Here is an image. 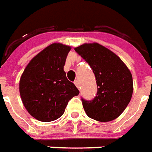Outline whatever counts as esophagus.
Returning a JSON list of instances; mask_svg holds the SVG:
<instances>
[{
  "mask_svg": "<svg viewBox=\"0 0 152 152\" xmlns=\"http://www.w3.org/2000/svg\"><path fill=\"white\" fill-rule=\"evenodd\" d=\"M74 83H75V85H76V87H77V88H78V89L80 90V83H79V81H78V80H76V81H75V82H74Z\"/></svg>",
  "mask_w": 152,
  "mask_h": 152,
  "instance_id": "esophagus-1",
  "label": "esophagus"
}]
</instances>
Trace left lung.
<instances>
[{"label":"left lung","mask_w":152,"mask_h":152,"mask_svg":"<svg viewBox=\"0 0 152 152\" xmlns=\"http://www.w3.org/2000/svg\"><path fill=\"white\" fill-rule=\"evenodd\" d=\"M75 50L93 70L97 85V94L92 101L82 99L86 115L102 122L116 119L132 96L130 70L117 55L96 42L84 43Z\"/></svg>","instance_id":"8db88e82"}]
</instances>
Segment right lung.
<instances>
[{
	"label": "right lung",
	"instance_id": "add662e5",
	"mask_svg": "<svg viewBox=\"0 0 152 152\" xmlns=\"http://www.w3.org/2000/svg\"><path fill=\"white\" fill-rule=\"evenodd\" d=\"M71 49L61 43L50 44L30 61L20 76L19 91L22 103L29 114L40 121L58 119L68 102L79 94L64 72Z\"/></svg>",
	"mask_w": 152,
	"mask_h": 152
}]
</instances>
